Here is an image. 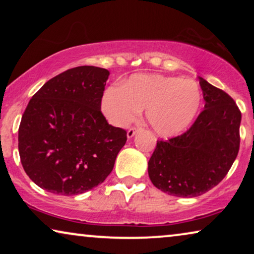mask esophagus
<instances>
[{
	"label": "esophagus",
	"instance_id": "1",
	"mask_svg": "<svg viewBox=\"0 0 254 254\" xmlns=\"http://www.w3.org/2000/svg\"><path fill=\"white\" fill-rule=\"evenodd\" d=\"M136 131H137V128H136V127H130L129 129H128V131H127V136H128V138L133 137L134 135L136 134Z\"/></svg>",
	"mask_w": 254,
	"mask_h": 254
}]
</instances>
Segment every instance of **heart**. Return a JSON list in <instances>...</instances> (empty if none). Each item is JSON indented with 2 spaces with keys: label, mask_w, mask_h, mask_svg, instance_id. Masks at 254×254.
<instances>
[{
  "label": "heart",
  "mask_w": 254,
  "mask_h": 254,
  "mask_svg": "<svg viewBox=\"0 0 254 254\" xmlns=\"http://www.w3.org/2000/svg\"><path fill=\"white\" fill-rule=\"evenodd\" d=\"M202 102L200 86L192 79L175 76L137 74L107 88L102 97V111L114 126H125L145 109L152 129L172 136L193 123Z\"/></svg>",
  "instance_id": "b5f03b06"
}]
</instances>
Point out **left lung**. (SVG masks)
Returning a JSON list of instances; mask_svg holds the SVG:
<instances>
[{
	"instance_id": "left-lung-1",
	"label": "left lung",
	"mask_w": 254,
	"mask_h": 254,
	"mask_svg": "<svg viewBox=\"0 0 254 254\" xmlns=\"http://www.w3.org/2000/svg\"><path fill=\"white\" fill-rule=\"evenodd\" d=\"M204 110L185 133L158 140L148 162L151 183L169 195L194 197L218 185L238 155L242 113L223 90L200 77Z\"/></svg>"
}]
</instances>
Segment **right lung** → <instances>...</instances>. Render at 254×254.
<instances>
[{
	"label": "right lung",
	"instance_id": "add662e5",
	"mask_svg": "<svg viewBox=\"0 0 254 254\" xmlns=\"http://www.w3.org/2000/svg\"><path fill=\"white\" fill-rule=\"evenodd\" d=\"M110 72L81 65L47 81L30 99L18 129L24 171L47 192L76 195L102 184L127 141L100 110Z\"/></svg>",
	"mask_w": 254,
	"mask_h": 254
}]
</instances>
